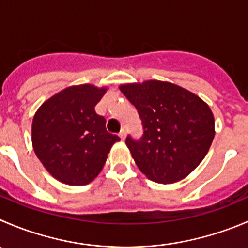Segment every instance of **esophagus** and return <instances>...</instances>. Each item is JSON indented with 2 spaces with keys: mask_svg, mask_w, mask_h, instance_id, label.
Listing matches in <instances>:
<instances>
[{
  "mask_svg": "<svg viewBox=\"0 0 248 248\" xmlns=\"http://www.w3.org/2000/svg\"><path fill=\"white\" fill-rule=\"evenodd\" d=\"M126 136L127 134H126V131H124V129H122V131L119 133V137L121 138V140H124V139H126Z\"/></svg>",
  "mask_w": 248,
  "mask_h": 248,
  "instance_id": "34e87169",
  "label": "esophagus"
}]
</instances>
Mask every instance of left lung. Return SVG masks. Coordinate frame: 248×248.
<instances>
[{"instance_id":"left-lung-1","label":"left lung","mask_w":248,"mask_h":248,"mask_svg":"<svg viewBox=\"0 0 248 248\" xmlns=\"http://www.w3.org/2000/svg\"><path fill=\"white\" fill-rule=\"evenodd\" d=\"M120 91L138 110L143 137L126 145L150 180L170 184L190 174L215 138L210 107L190 91L163 81L127 83Z\"/></svg>"}]
</instances>
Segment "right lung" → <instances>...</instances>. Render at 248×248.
I'll use <instances>...</instances> for the list:
<instances>
[{
    "label": "right lung",
    "mask_w": 248,
    "mask_h": 248,
    "mask_svg": "<svg viewBox=\"0 0 248 248\" xmlns=\"http://www.w3.org/2000/svg\"><path fill=\"white\" fill-rule=\"evenodd\" d=\"M107 87L71 86L46 100L36 111L31 139L36 156L59 182L86 185L100 173L120 138L105 128L94 107Z\"/></svg>",
    "instance_id": "right-lung-1"
}]
</instances>
